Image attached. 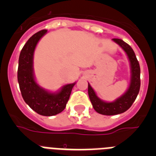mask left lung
Segmentation results:
<instances>
[{
	"mask_svg": "<svg viewBox=\"0 0 156 156\" xmlns=\"http://www.w3.org/2000/svg\"><path fill=\"white\" fill-rule=\"evenodd\" d=\"M112 41L118 44L127 55L130 64L131 76H130V83L127 90L121 97L118 98L116 100L112 102H106L101 100L97 96L91 86L88 83V95L93 108L97 112L105 115H117V114L122 113L129 109L134 102L135 99L137 98L140 87V66L133 50L131 47L122 40L114 38Z\"/></svg>",
	"mask_w": 156,
	"mask_h": 156,
	"instance_id": "8db88e82",
	"label": "left lung"
}]
</instances>
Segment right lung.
I'll use <instances>...</instances> for the list:
<instances>
[{"instance_id": "obj_1", "label": "right lung", "mask_w": 156, "mask_h": 156, "mask_svg": "<svg viewBox=\"0 0 156 156\" xmlns=\"http://www.w3.org/2000/svg\"><path fill=\"white\" fill-rule=\"evenodd\" d=\"M47 31L43 30L34 34L22 49L19 58L18 82L25 102L37 113L51 116L65 109L76 83L65 85L59 91L51 93L36 82L33 68L34 53L37 43Z\"/></svg>"}]
</instances>
